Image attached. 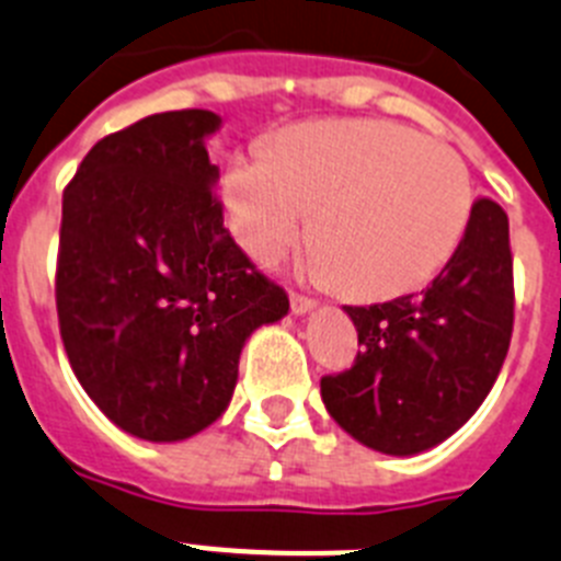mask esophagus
<instances>
[{
    "label": "esophagus",
    "instance_id": "1",
    "mask_svg": "<svg viewBox=\"0 0 561 561\" xmlns=\"http://www.w3.org/2000/svg\"><path fill=\"white\" fill-rule=\"evenodd\" d=\"M313 308H316V299H310V296L290 290V310H294L296 316L308 313V310H313Z\"/></svg>",
    "mask_w": 561,
    "mask_h": 561
}]
</instances>
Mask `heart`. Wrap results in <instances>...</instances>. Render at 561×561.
<instances>
[{
    "label": "heart",
    "mask_w": 561,
    "mask_h": 561,
    "mask_svg": "<svg viewBox=\"0 0 561 561\" xmlns=\"http://www.w3.org/2000/svg\"><path fill=\"white\" fill-rule=\"evenodd\" d=\"M474 188L455 146L392 121H316L276 135L267 154H237L226 174L233 237L260 262L313 220V274L355 299L426 285L469 228Z\"/></svg>",
    "instance_id": "b5f03b06"
}]
</instances>
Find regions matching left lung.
I'll return each mask as SVG.
<instances>
[{
    "mask_svg": "<svg viewBox=\"0 0 561 561\" xmlns=\"http://www.w3.org/2000/svg\"><path fill=\"white\" fill-rule=\"evenodd\" d=\"M344 310L362 350L353 367L321 378L333 421L383 455L432 449L480 409L508 355V214L477 197L460 245L426 290Z\"/></svg>",
    "mask_w": 561,
    "mask_h": 561,
    "instance_id": "obj_1",
    "label": "left lung"
}]
</instances>
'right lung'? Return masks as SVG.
<instances>
[{"mask_svg":"<svg viewBox=\"0 0 561 561\" xmlns=\"http://www.w3.org/2000/svg\"><path fill=\"white\" fill-rule=\"evenodd\" d=\"M208 110L160 112L92 146L61 197L56 310L87 396L144 440L226 412L248 335L287 313L222 226Z\"/></svg>","mask_w":561,"mask_h":561,"instance_id":"obj_1","label":"right lung"}]
</instances>
